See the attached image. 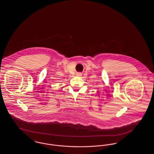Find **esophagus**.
Listing matches in <instances>:
<instances>
[{
    "label": "esophagus",
    "instance_id": "34e87169",
    "mask_svg": "<svg viewBox=\"0 0 154 154\" xmlns=\"http://www.w3.org/2000/svg\"><path fill=\"white\" fill-rule=\"evenodd\" d=\"M76 75H77V76H81L82 74L81 73H80V72H79V73H77Z\"/></svg>",
    "mask_w": 154,
    "mask_h": 154
}]
</instances>
